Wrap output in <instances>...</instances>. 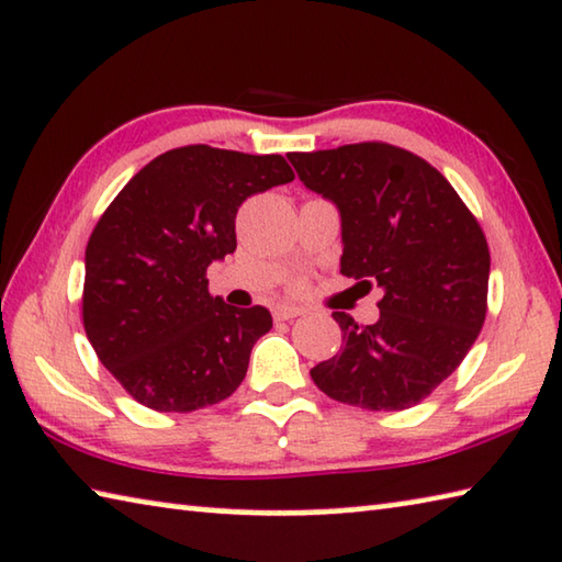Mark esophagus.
Listing matches in <instances>:
<instances>
[{"instance_id": "obj_1", "label": "esophagus", "mask_w": 562, "mask_h": 562, "mask_svg": "<svg viewBox=\"0 0 562 562\" xmlns=\"http://www.w3.org/2000/svg\"><path fill=\"white\" fill-rule=\"evenodd\" d=\"M274 319H292V317H300L302 315V307L297 305H278L274 307Z\"/></svg>"}]
</instances>
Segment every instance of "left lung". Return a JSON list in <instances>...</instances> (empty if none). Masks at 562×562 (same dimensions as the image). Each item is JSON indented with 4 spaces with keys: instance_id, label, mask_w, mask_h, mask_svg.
I'll return each instance as SVG.
<instances>
[{
    "instance_id": "obj_1",
    "label": "left lung",
    "mask_w": 562,
    "mask_h": 562,
    "mask_svg": "<svg viewBox=\"0 0 562 562\" xmlns=\"http://www.w3.org/2000/svg\"><path fill=\"white\" fill-rule=\"evenodd\" d=\"M307 190L335 202L340 272L382 288L380 317L342 329L335 358L310 370L337 403L407 409L448 380L487 313L490 249L473 212L423 157L387 142L290 153Z\"/></svg>"
}]
</instances>
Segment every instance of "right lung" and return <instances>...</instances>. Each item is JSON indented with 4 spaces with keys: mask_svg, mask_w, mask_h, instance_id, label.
<instances>
[{
    "mask_svg": "<svg viewBox=\"0 0 562 562\" xmlns=\"http://www.w3.org/2000/svg\"><path fill=\"white\" fill-rule=\"evenodd\" d=\"M292 180L282 155L187 145L142 167L104 210L85 252L82 319L139 405L192 413L245 380L272 315L212 297L207 267L235 252L239 204Z\"/></svg>",
    "mask_w": 562,
    "mask_h": 562,
    "instance_id": "right-lung-1",
    "label": "right lung"
}]
</instances>
